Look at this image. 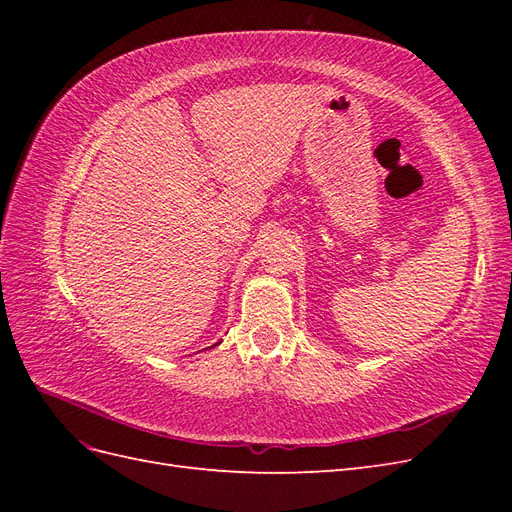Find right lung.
<instances>
[{"instance_id":"1","label":"right lung","mask_w":512,"mask_h":512,"mask_svg":"<svg viewBox=\"0 0 512 512\" xmlns=\"http://www.w3.org/2000/svg\"><path fill=\"white\" fill-rule=\"evenodd\" d=\"M218 344H220V342H218ZM218 344H213V346H218ZM213 346H211V348H213Z\"/></svg>"}]
</instances>
